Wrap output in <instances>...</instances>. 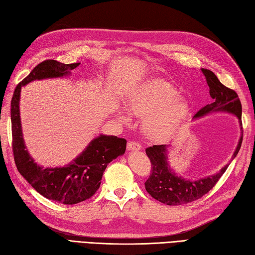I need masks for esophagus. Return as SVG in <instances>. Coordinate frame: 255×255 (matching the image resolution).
<instances>
[{
  "label": "esophagus",
  "mask_w": 255,
  "mask_h": 255,
  "mask_svg": "<svg viewBox=\"0 0 255 255\" xmlns=\"http://www.w3.org/2000/svg\"><path fill=\"white\" fill-rule=\"evenodd\" d=\"M140 147H141V146H140L139 142L135 141V140H129V141L128 142V150H139Z\"/></svg>",
  "instance_id": "obj_1"
}]
</instances>
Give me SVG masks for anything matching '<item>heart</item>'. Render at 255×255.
<instances>
[{
  "instance_id": "1",
  "label": "heart",
  "mask_w": 255,
  "mask_h": 255,
  "mask_svg": "<svg viewBox=\"0 0 255 255\" xmlns=\"http://www.w3.org/2000/svg\"><path fill=\"white\" fill-rule=\"evenodd\" d=\"M129 113L145 116V132L151 137L169 134L189 114V104L179 97V92L163 80L152 79L141 83L127 102ZM122 119L127 116L118 111Z\"/></svg>"
}]
</instances>
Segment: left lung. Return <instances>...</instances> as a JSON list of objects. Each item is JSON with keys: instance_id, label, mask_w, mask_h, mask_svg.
Segmentation results:
<instances>
[{"instance_id": "left-lung-1", "label": "left lung", "mask_w": 255, "mask_h": 255, "mask_svg": "<svg viewBox=\"0 0 255 255\" xmlns=\"http://www.w3.org/2000/svg\"><path fill=\"white\" fill-rule=\"evenodd\" d=\"M202 72L206 76L213 103L202 107L195 117L204 116L211 111H227L238 117L242 128V108L237 93L221 83V81L211 70L202 69ZM242 137H244V134L240 137L233 159L237 156L241 147ZM165 145H153L146 148V154L150 160L151 169L150 175L145 182V188L152 198L167 206H181V204L190 203L200 199L214 187L228 167V165H226L217 174L198 179V181L183 179L182 177L176 176L175 173H173L169 167L165 157Z\"/></svg>"}]
</instances>
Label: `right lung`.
Returning <instances> with one entry per match:
<instances>
[{
    "mask_svg": "<svg viewBox=\"0 0 255 255\" xmlns=\"http://www.w3.org/2000/svg\"><path fill=\"white\" fill-rule=\"evenodd\" d=\"M80 64H63L47 59L36 65L32 71L18 83L11 98V148L18 171L27 182L49 200L64 204H77L90 199L101 186V179L108 163L126 152L127 139L118 136L101 135L66 167L42 169L33 162L23 144L19 96L21 86L33 80L63 77Z\"/></svg>",
    "mask_w": 255,
    "mask_h": 255,
    "instance_id": "1",
    "label": "right lung"
}]
</instances>
